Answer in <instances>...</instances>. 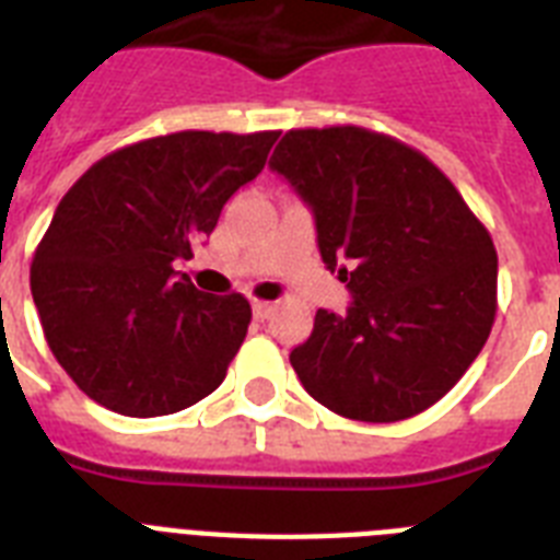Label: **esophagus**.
I'll use <instances>...</instances> for the list:
<instances>
[{
  "label": "esophagus",
  "mask_w": 560,
  "mask_h": 560,
  "mask_svg": "<svg viewBox=\"0 0 560 560\" xmlns=\"http://www.w3.org/2000/svg\"><path fill=\"white\" fill-rule=\"evenodd\" d=\"M272 310H276V304H272V302H261V299H256V302H253V316H256L258 322L270 318Z\"/></svg>",
  "instance_id": "obj_1"
}]
</instances>
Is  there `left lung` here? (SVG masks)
<instances>
[{
	"label": "left lung",
	"instance_id": "1",
	"mask_svg": "<svg viewBox=\"0 0 560 560\" xmlns=\"http://www.w3.org/2000/svg\"><path fill=\"white\" fill-rule=\"evenodd\" d=\"M270 167L313 210L324 265L352 293L290 352L299 382L352 421H404L444 398L495 322L490 233L410 144L355 125L288 130Z\"/></svg>",
	"mask_w": 560,
	"mask_h": 560
}]
</instances>
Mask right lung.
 <instances>
[{
  "instance_id": "1",
  "label": "right lung",
  "mask_w": 560,
  "mask_h": 560,
  "mask_svg": "<svg viewBox=\"0 0 560 560\" xmlns=\"http://www.w3.org/2000/svg\"><path fill=\"white\" fill-rule=\"evenodd\" d=\"M279 130H182L113 150L65 192L33 253L48 347L84 396L130 418L210 396L250 324L242 293L176 276L228 199L261 173Z\"/></svg>"
}]
</instances>
